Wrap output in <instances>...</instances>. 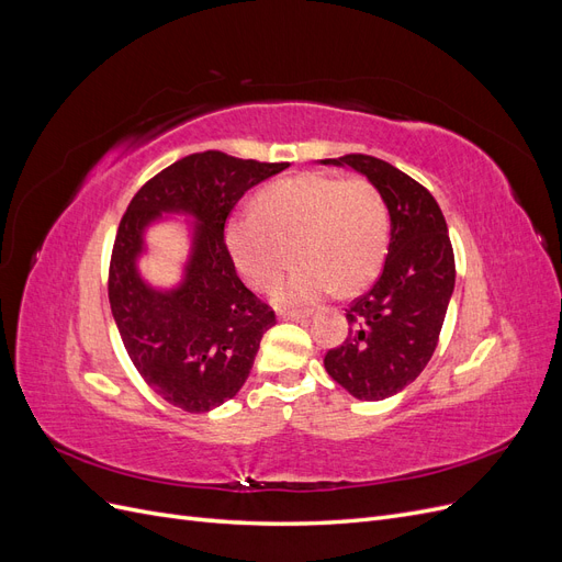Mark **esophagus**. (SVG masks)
I'll return each mask as SVG.
<instances>
[{"mask_svg": "<svg viewBox=\"0 0 562 562\" xmlns=\"http://www.w3.org/2000/svg\"><path fill=\"white\" fill-rule=\"evenodd\" d=\"M279 318L283 321H307L310 312H302V310H283L279 312Z\"/></svg>", "mask_w": 562, "mask_h": 562, "instance_id": "obj_1", "label": "esophagus"}]
</instances>
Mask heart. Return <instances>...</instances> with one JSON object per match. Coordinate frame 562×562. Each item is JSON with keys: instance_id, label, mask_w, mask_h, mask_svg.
Instances as JSON below:
<instances>
[{"instance_id": "obj_1", "label": "heart", "mask_w": 562, "mask_h": 562, "mask_svg": "<svg viewBox=\"0 0 562 562\" xmlns=\"http://www.w3.org/2000/svg\"><path fill=\"white\" fill-rule=\"evenodd\" d=\"M255 209L234 213L225 227L232 258L255 288L274 285L297 252L304 265L279 288L288 302H312L333 288L356 293L382 269L389 209L366 178H285L262 190Z\"/></svg>"}]
</instances>
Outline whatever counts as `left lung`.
Returning a JSON list of instances; mask_svg holds the SVG:
<instances>
[{
  "instance_id": "8db88e82",
  "label": "left lung",
  "mask_w": 562,
  "mask_h": 562,
  "mask_svg": "<svg viewBox=\"0 0 562 562\" xmlns=\"http://www.w3.org/2000/svg\"><path fill=\"white\" fill-rule=\"evenodd\" d=\"M323 164L351 166L382 192L391 239L382 274L349 310V335L328 349V375L361 401L398 394L427 368L454 291V252L446 217L427 187L382 159L345 155Z\"/></svg>"
}]
</instances>
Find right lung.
<instances>
[{"label":"right lung","mask_w":562,"mask_h":562,"mask_svg":"<svg viewBox=\"0 0 562 562\" xmlns=\"http://www.w3.org/2000/svg\"><path fill=\"white\" fill-rule=\"evenodd\" d=\"M283 168L285 161L196 151L147 180L119 223L108 279L114 323L147 386L184 413H209L234 398L277 323L274 310L236 274L225 225L250 187ZM161 212L198 217L186 281L168 294L149 289L134 269L142 232Z\"/></svg>","instance_id":"right-lung-1"}]
</instances>
